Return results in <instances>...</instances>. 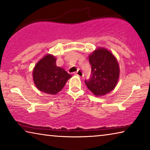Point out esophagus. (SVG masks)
<instances>
[{"label":"esophagus","mask_w":150,"mask_h":150,"mask_svg":"<svg viewBox=\"0 0 150 150\" xmlns=\"http://www.w3.org/2000/svg\"><path fill=\"white\" fill-rule=\"evenodd\" d=\"M74 73V74L76 75L79 76L80 77H82L83 76V72L81 71L80 69H78L77 71H76V72H75V73Z\"/></svg>","instance_id":"obj_1"}]
</instances>
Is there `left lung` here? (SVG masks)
<instances>
[{
	"label": "left lung",
	"mask_w": 150,
	"mask_h": 150,
	"mask_svg": "<svg viewBox=\"0 0 150 150\" xmlns=\"http://www.w3.org/2000/svg\"><path fill=\"white\" fill-rule=\"evenodd\" d=\"M91 65V76L85 83L96 96L105 95L117 84L120 69L117 59L105 48H98L88 57Z\"/></svg>",
	"instance_id": "left-lung-1"
}]
</instances>
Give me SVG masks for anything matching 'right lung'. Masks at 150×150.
<instances>
[{"mask_svg":"<svg viewBox=\"0 0 150 150\" xmlns=\"http://www.w3.org/2000/svg\"><path fill=\"white\" fill-rule=\"evenodd\" d=\"M71 77L64 69L56 65L54 55L47 54L40 59L33 70V79L38 89L50 95H56Z\"/></svg>","mask_w":150,"mask_h":150,"instance_id":"right-lung-1","label":"right lung"}]
</instances>
